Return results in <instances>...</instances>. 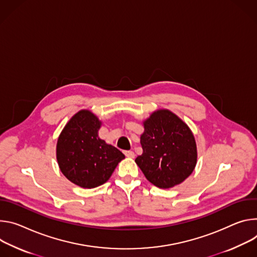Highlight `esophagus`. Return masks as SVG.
<instances>
[{"label":"esophagus","instance_id":"34e87169","mask_svg":"<svg viewBox=\"0 0 257 257\" xmlns=\"http://www.w3.org/2000/svg\"><path fill=\"white\" fill-rule=\"evenodd\" d=\"M123 153H124V155L126 157H130V158H134L135 157V153L133 151H123Z\"/></svg>","mask_w":257,"mask_h":257}]
</instances>
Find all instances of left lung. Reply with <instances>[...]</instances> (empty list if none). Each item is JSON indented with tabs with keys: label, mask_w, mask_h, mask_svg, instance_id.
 <instances>
[{
	"label": "left lung",
	"mask_w": 257,
	"mask_h": 257,
	"mask_svg": "<svg viewBox=\"0 0 257 257\" xmlns=\"http://www.w3.org/2000/svg\"><path fill=\"white\" fill-rule=\"evenodd\" d=\"M141 136L143 154L136 158L146 179L161 189L184 182L197 162L196 142L191 130L176 114L158 110L144 122Z\"/></svg>",
	"instance_id": "1"
}]
</instances>
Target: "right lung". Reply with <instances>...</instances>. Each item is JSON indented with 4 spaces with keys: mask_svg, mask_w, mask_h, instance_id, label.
I'll use <instances>...</instances> for the list:
<instances>
[{
    "mask_svg": "<svg viewBox=\"0 0 257 257\" xmlns=\"http://www.w3.org/2000/svg\"><path fill=\"white\" fill-rule=\"evenodd\" d=\"M101 121L81 110L68 121L57 142V160L62 174L81 188L106 183L124 155L98 137Z\"/></svg>",
    "mask_w": 257,
    "mask_h": 257,
    "instance_id": "obj_1",
    "label": "right lung"
}]
</instances>
